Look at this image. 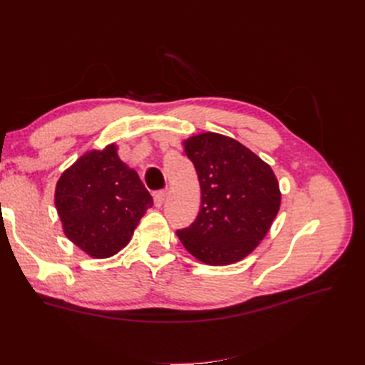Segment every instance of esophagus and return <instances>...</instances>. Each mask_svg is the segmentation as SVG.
Masks as SVG:
<instances>
[{
  "label": "esophagus",
  "mask_w": 365,
  "mask_h": 365,
  "mask_svg": "<svg viewBox=\"0 0 365 365\" xmlns=\"http://www.w3.org/2000/svg\"><path fill=\"white\" fill-rule=\"evenodd\" d=\"M165 196H168V192H165V190H160V192L153 193V202H155V207L160 208L164 204Z\"/></svg>",
  "instance_id": "obj_1"
}]
</instances>
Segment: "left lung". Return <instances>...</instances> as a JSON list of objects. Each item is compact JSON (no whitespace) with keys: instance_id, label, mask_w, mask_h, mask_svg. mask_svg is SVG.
I'll list each match as a JSON object with an SVG mask.
<instances>
[{"instance_id":"1","label":"left lung","mask_w":365,"mask_h":365,"mask_svg":"<svg viewBox=\"0 0 365 365\" xmlns=\"http://www.w3.org/2000/svg\"><path fill=\"white\" fill-rule=\"evenodd\" d=\"M201 187L195 222L176 231L193 257L207 264L245 259L267 236L282 193L269 164L235 138L204 132L184 143Z\"/></svg>"}]
</instances>
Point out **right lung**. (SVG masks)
Instances as JSON below:
<instances>
[{
	"label": "right lung",
	"instance_id": "obj_1",
	"mask_svg": "<svg viewBox=\"0 0 365 365\" xmlns=\"http://www.w3.org/2000/svg\"><path fill=\"white\" fill-rule=\"evenodd\" d=\"M54 204L65 236L88 256L106 259L129 244L153 201L113 143L88 150L61 175Z\"/></svg>",
	"mask_w": 365,
	"mask_h": 365
}]
</instances>
